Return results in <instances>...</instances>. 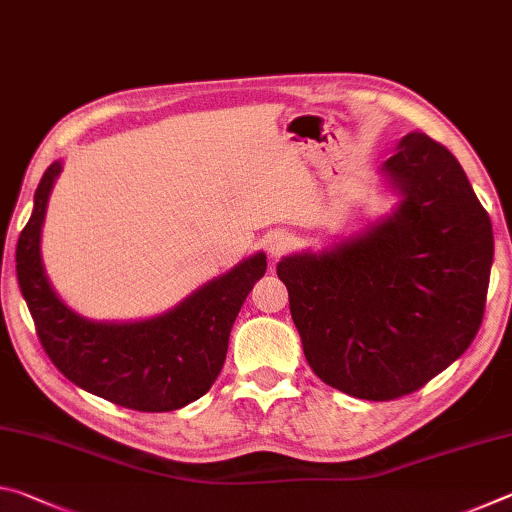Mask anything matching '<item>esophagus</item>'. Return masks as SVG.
Wrapping results in <instances>:
<instances>
[{"label":"esophagus","instance_id":"esophagus-1","mask_svg":"<svg viewBox=\"0 0 512 512\" xmlns=\"http://www.w3.org/2000/svg\"><path fill=\"white\" fill-rule=\"evenodd\" d=\"M293 246H296V239L287 230H275L266 239V250L271 253V257L287 255Z\"/></svg>","mask_w":512,"mask_h":512}]
</instances>
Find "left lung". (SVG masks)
<instances>
[{
  "label": "left lung",
  "mask_w": 512,
  "mask_h": 512,
  "mask_svg": "<svg viewBox=\"0 0 512 512\" xmlns=\"http://www.w3.org/2000/svg\"><path fill=\"white\" fill-rule=\"evenodd\" d=\"M381 173L402 196L391 216L277 264L311 370L372 402L415 393L470 348L495 255L490 216L443 144L409 133Z\"/></svg>",
  "instance_id": "obj_1"
}]
</instances>
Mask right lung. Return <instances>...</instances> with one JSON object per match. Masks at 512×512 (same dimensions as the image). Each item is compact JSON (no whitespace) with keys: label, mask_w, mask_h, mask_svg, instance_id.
Wrapping results in <instances>:
<instances>
[{"label":"right lung","mask_w":512,"mask_h":512,"mask_svg":"<svg viewBox=\"0 0 512 512\" xmlns=\"http://www.w3.org/2000/svg\"><path fill=\"white\" fill-rule=\"evenodd\" d=\"M60 169L58 160L42 176L15 250L17 282L42 348L72 384L112 404L146 413L183 409L219 377L232 323L266 273V255L244 259L160 316L94 323L56 296L40 257L42 223Z\"/></svg>","instance_id":"add662e5"}]
</instances>
